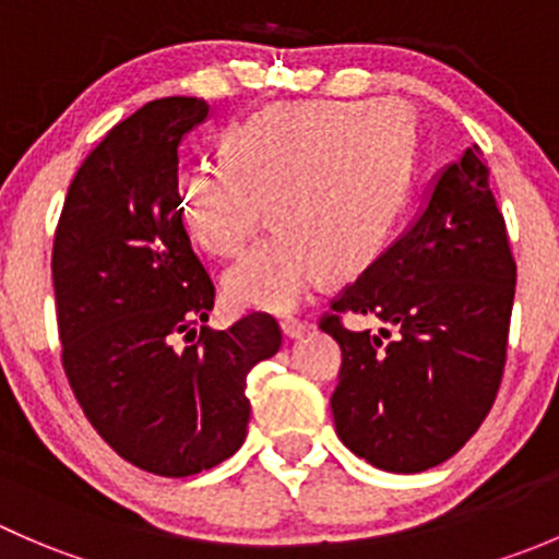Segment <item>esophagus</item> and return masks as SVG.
Here are the masks:
<instances>
[{"label": "esophagus", "instance_id": "esophagus-1", "mask_svg": "<svg viewBox=\"0 0 559 559\" xmlns=\"http://www.w3.org/2000/svg\"><path fill=\"white\" fill-rule=\"evenodd\" d=\"M308 330H311V324H308V321H300V319L281 321V332H284V335L289 337V341H297V337L306 335Z\"/></svg>", "mask_w": 559, "mask_h": 559}]
</instances>
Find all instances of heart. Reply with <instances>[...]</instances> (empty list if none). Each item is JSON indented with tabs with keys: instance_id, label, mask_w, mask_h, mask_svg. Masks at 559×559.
I'll list each match as a JSON object with an SVG mask.
<instances>
[{
	"instance_id": "b5f03b06",
	"label": "heart",
	"mask_w": 559,
	"mask_h": 559,
	"mask_svg": "<svg viewBox=\"0 0 559 559\" xmlns=\"http://www.w3.org/2000/svg\"><path fill=\"white\" fill-rule=\"evenodd\" d=\"M227 165H186L178 202L191 238L235 257L270 205L275 229L224 273L238 311L289 313L326 278L368 267L411 180L414 127L394 99L262 107L224 134Z\"/></svg>"
}]
</instances>
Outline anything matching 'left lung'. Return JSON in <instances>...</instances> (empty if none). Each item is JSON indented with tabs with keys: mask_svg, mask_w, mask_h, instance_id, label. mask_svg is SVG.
<instances>
[{
	"mask_svg": "<svg viewBox=\"0 0 559 559\" xmlns=\"http://www.w3.org/2000/svg\"><path fill=\"white\" fill-rule=\"evenodd\" d=\"M516 264L478 145L438 170L405 233L332 302L341 343L332 419L343 447L389 473H421L481 427L506 365ZM376 314L352 333L341 312Z\"/></svg>",
	"mask_w": 559,
	"mask_h": 559,
	"instance_id": "obj_1",
	"label": "left lung"
}]
</instances>
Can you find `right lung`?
Returning <instances> with one entry per match:
<instances>
[{"mask_svg": "<svg viewBox=\"0 0 559 559\" xmlns=\"http://www.w3.org/2000/svg\"><path fill=\"white\" fill-rule=\"evenodd\" d=\"M211 118L165 97L116 123L67 191L53 246L61 357L83 414L140 471L194 476L243 447L251 368L281 348L270 316L205 324L213 284L178 202V148Z\"/></svg>", "mask_w": 559, "mask_h": 559, "instance_id": "1", "label": "right lung"}]
</instances>
